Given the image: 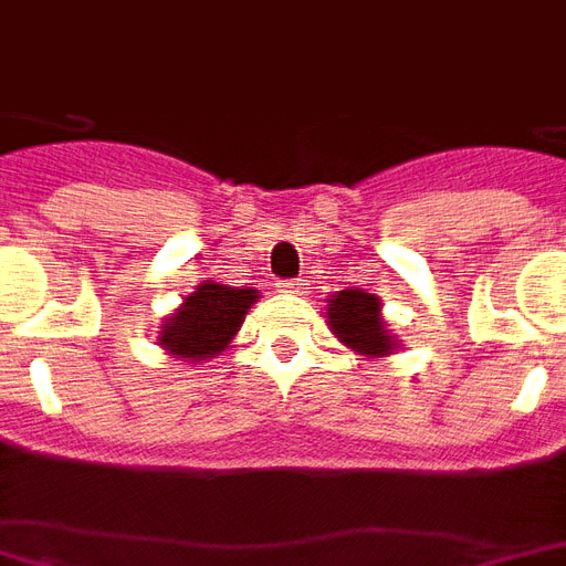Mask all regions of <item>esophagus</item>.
Instances as JSON below:
<instances>
[{"label":"esophagus","mask_w":566,"mask_h":566,"mask_svg":"<svg viewBox=\"0 0 566 566\" xmlns=\"http://www.w3.org/2000/svg\"><path fill=\"white\" fill-rule=\"evenodd\" d=\"M279 287H282V293H291V296H305V293H308V287H305V282H302V279L279 282Z\"/></svg>","instance_id":"esophagus-1"}]
</instances>
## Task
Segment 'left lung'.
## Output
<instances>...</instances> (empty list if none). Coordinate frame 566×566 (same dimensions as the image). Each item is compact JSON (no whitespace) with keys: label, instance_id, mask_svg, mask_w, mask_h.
Listing matches in <instances>:
<instances>
[{"label":"left lung","instance_id":"1","mask_svg":"<svg viewBox=\"0 0 566 566\" xmlns=\"http://www.w3.org/2000/svg\"><path fill=\"white\" fill-rule=\"evenodd\" d=\"M328 328L353 353L385 358L396 349V337L381 319V300L367 291H340L328 300Z\"/></svg>","mask_w":566,"mask_h":566}]
</instances>
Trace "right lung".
Wrapping results in <instances>:
<instances>
[{"label":"right lung","mask_w":566,"mask_h":566,"mask_svg":"<svg viewBox=\"0 0 566 566\" xmlns=\"http://www.w3.org/2000/svg\"><path fill=\"white\" fill-rule=\"evenodd\" d=\"M258 302L252 287H229V284L202 282L181 302L172 317L161 323L158 346L172 358L208 361L220 355L234 340L247 319V311Z\"/></svg>","instance_id":"obj_1"}]
</instances>
